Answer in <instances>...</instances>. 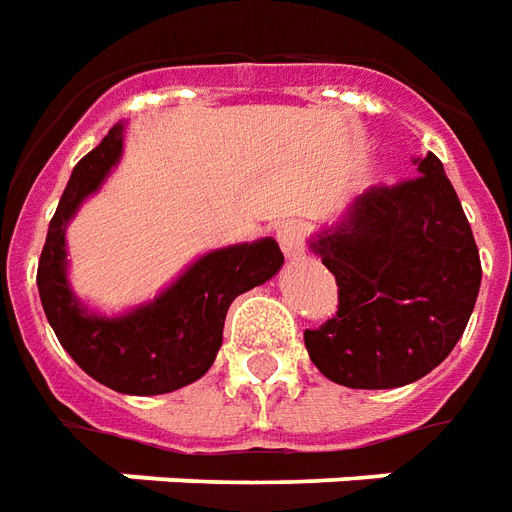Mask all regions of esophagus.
Here are the masks:
<instances>
[{"label": "esophagus", "mask_w": 512, "mask_h": 512, "mask_svg": "<svg viewBox=\"0 0 512 512\" xmlns=\"http://www.w3.org/2000/svg\"><path fill=\"white\" fill-rule=\"evenodd\" d=\"M305 240H308V231L297 220H289V223H283L281 229H278V242H281L283 253L289 259H297V256L305 253Z\"/></svg>", "instance_id": "esophagus-1"}]
</instances>
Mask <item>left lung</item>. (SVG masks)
<instances>
[{
    "label": "left lung",
    "mask_w": 512,
    "mask_h": 512,
    "mask_svg": "<svg viewBox=\"0 0 512 512\" xmlns=\"http://www.w3.org/2000/svg\"><path fill=\"white\" fill-rule=\"evenodd\" d=\"M412 179L374 185L313 251L338 283V311L305 330L330 382L390 390L417 382L453 352L480 292V253L442 160Z\"/></svg>",
    "instance_id": "obj_1"
}]
</instances>
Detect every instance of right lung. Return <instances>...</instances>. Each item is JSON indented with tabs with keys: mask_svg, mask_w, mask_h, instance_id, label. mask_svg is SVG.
Here are the masks:
<instances>
[{
	"mask_svg": "<svg viewBox=\"0 0 512 512\" xmlns=\"http://www.w3.org/2000/svg\"><path fill=\"white\" fill-rule=\"evenodd\" d=\"M122 155V125L78 160L37 264V289L48 322L65 352L92 379L117 393L160 395L196 382L215 363L223 322L234 297L281 270L275 240L231 245L207 253L155 302L119 319L87 316L65 278V226L78 204L100 188Z\"/></svg>",
	"mask_w": 512,
	"mask_h": 512,
	"instance_id": "add662e5",
	"label": "right lung"
}]
</instances>
